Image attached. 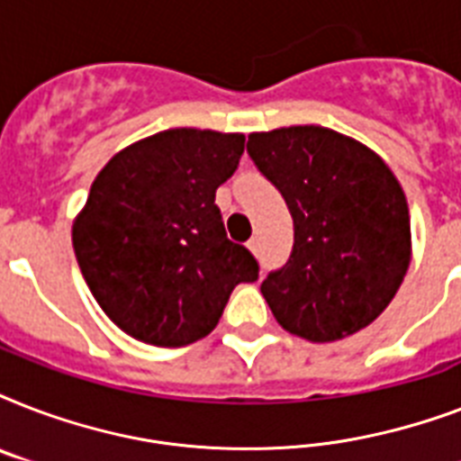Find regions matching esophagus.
I'll use <instances>...</instances> for the list:
<instances>
[{"instance_id":"1","label":"esophagus","mask_w":461,"mask_h":461,"mask_svg":"<svg viewBox=\"0 0 461 461\" xmlns=\"http://www.w3.org/2000/svg\"><path fill=\"white\" fill-rule=\"evenodd\" d=\"M249 251L258 253V239H251V241H249Z\"/></svg>"}]
</instances>
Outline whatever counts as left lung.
I'll return each instance as SVG.
<instances>
[{
    "mask_svg": "<svg viewBox=\"0 0 461 461\" xmlns=\"http://www.w3.org/2000/svg\"><path fill=\"white\" fill-rule=\"evenodd\" d=\"M246 150L294 220L292 256L260 285L275 321L308 342L371 325L411 260L407 198L390 167L322 126L251 133Z\"/></svg>",
    "mask_w": 461,
    "mask_h": 461,
    "instance_id": "left-lung-1",
    "label": "left lung"
}]
</instances>
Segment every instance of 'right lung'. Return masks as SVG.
<instances>
[{
  "instance_id": "right-lung-1",
  "label": "right lung",
  "mask_w": 461,
  "mask_h": 461,
  "mask_svg": "<svg viewBox=\"0 0 461 461\" xmlns=\"http://www.w3.org/2000/svg\"><path fill=\"white\" fill-rule=\"evenodd\" d=\"M244 143V133L169 129L124 148L93 181L71 234L76 260L100 308L133 339H203L231 289L258 280V260L227 239L215 205Z\"/></svg>"
}]
</instances>
